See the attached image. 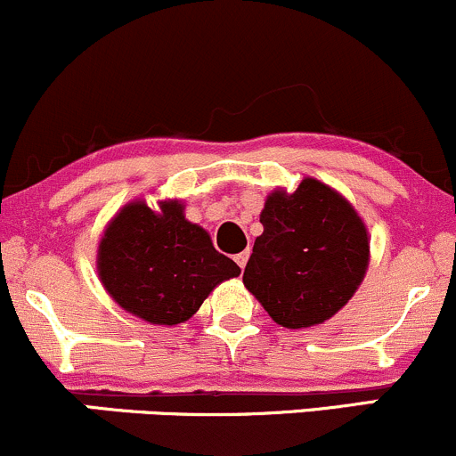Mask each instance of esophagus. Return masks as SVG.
<instances>
[{
  "mask_svg": "<svg viewBox=\"0 0 456 456\" xmlns=\"http://www.w3.org/2000/svg\"><path fill=\"white\" fill-rule=\"evenodd\" d=\"M247 260H248V251H242V253H238V256H236V262H238V266H240V268L247 266Z\"/></svg>",
  "mask_w": 456,
  "mask_h": 456,
  "instance_id": "obj_1",
  "label": "esophagus"
}]
</instances>
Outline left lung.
<instances>
[{"instance_id": "obj_1", "label": "left lung", "mask_w": 456, "mask_h": 456, "mask_svg": "<svg viewBox=\"0 0 456 456\" xmlns=\"http://www.w3.org/2000/svg\"><path fill=\"white\" fill-rule=\"evenodd\" d=\"M242 281L277 325L313 328L332 319L365 280L369 232L354 205L305 176L295 191L273 190L260 214Z\"/></svg>"}]
</instances>
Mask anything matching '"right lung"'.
<instances>
[{"mask_svg":"<svg viewBox=\"0 0 456 456\" xmlns=\"http://www.w3.org/2000/svg\"><path fill=\"white\" fill-rule=\"evenodd\" d=\"M95 266L115 304L152 325L183 323L216 286L240 275L176 199L159 209L142 199L124 205L104 227Z\"/></svg>","mask_w":456,"mask_h":456,"instance_id":"add662e5","label":"right lung"}]
</instances>
